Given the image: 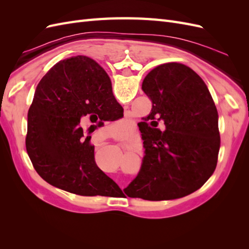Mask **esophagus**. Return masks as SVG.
Here are the masks:
<instances>
[{
  "instance_id": "1",
  "label": "esophagus",
  "mask_w": 249,
  "mask_h": 249,
  "mask_svg": "<svg viewBox=\"0 0 249 249\" xmlns=\"http://www.w3.org/2000/svg\"><path fill=\"white\" fill-rule=\"evenodd\" d=\"M125 146H126L127 148H130V149H133V148L135 147V145L133 144L132 142H125Z\"/></svg>"
}]
</instances>
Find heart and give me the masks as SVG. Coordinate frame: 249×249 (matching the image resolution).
Here are the masks:
<instances>
[{
	"instance_id": "b5f03b06",
	"label": "heart",
	"mask_w": 249,
	"mask_h": 249,
	"mask_svg": "<svg viewBox=\"0 0 249 249\" xmlns=\"http://www.w3.org/2000/svg\"><path fill=\"white\" fill-rule=\"evenodd\" d=\"M124 123H129V122H126V120H124ZM119 135H120V133H119Z\"/></svg>"
}]
</instances>
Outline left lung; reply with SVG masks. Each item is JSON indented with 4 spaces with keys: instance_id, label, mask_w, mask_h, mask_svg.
Returning a JSON list of instances; mask_svg holds the SVG:
<instances>
[{
    "instance_id": "obj_1",
    "label": "left lung",
    "mask_w": 249,
    "mask_h": 249,
    "mask_svg": "<svg viewBox=\"0 0 249 249\" xmlns=\"http://www.w3.org/2000/svg\"><path fill=\"white\" fill-rule=\"evenodd\" d=\"M152 112L142 122L144 157L129 197L168 200L196 191L213 175L220 147L218 112L205 82L180 63L157 66L142 82ZM159 122L165 131L156 129Z\"/></svg>"
}]
</instances>
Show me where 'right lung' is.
Returning <instances> with one entry per match:
<instances>
[{
  "instance_id": "right-lung-1",
  "label": "right lung",
  "mask_w": 249,
  "mask_h": 249,
  "mask_svg": "<svg viewBox=\"0 0 249 249\" xmlns=\"http://www.w3.org/2000/svg\"><path fill=\"white\" fill-rule=\"evenodd\" d=\"M123 112L108 74L94 60L76 56L55 64L39 82L28 112L26 148L37 173L82 196H108L120 190L96 166L94 146L84 138L80 123L90 116L101 125Z\"/></svg>"
}]
</instances>
